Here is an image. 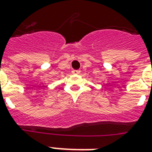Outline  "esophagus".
<instances>
[{"label": "esophagus", "mask_w": 152, "mask_h": 152, "mask_svg": "<svg viewBox=\"0 0 152 152\" xmlns=\"http://www.w3.org/2000/svg\"><path fill=\"white\" fill-rule=\"evenodd\" d=\"M80 73V71H79V70H73L72 71V74H74V75H78Z\"/></svg>", "instance_id": "esophagus-1"}]
</instances>
